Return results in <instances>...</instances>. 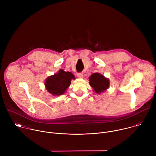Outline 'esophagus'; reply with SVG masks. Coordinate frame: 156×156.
Listing matches in <instances>:
<instances>
[{"label": "esophagus", "mask_w": 156, "mask_h": 156, "mask_svg": "<svg viewBox=\"0 0 156 156\" xmlns=\"http://www.w3.org/2000/svg\"><path fill=\"white\" fill-rule=\"evenodd\" d=\"M77 76L80 78H82L83 77V73L82 72H79L77 73Z\"/></svg>", "instance_id": "34e87169"}]
</instances>
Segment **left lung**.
I'll list each match as a JSON object with an SVG mask.
<instances>
[{
  "label": "left lung",
  "mask_w": 156,
  "mask_h": 156,
  "mask_svg": "<svg viewBox=\"0 0 156 156\" xmlns=\"http://www.w3.org/2000/svg\"><path fill=\"white\" fill-rule=\"evenodd\" d=\"M89 81L90 86L98 94L104 92L109 86V80L98 73L92 74Z\"/></svg>",
  "instance_id": "1"
}]
</instances>
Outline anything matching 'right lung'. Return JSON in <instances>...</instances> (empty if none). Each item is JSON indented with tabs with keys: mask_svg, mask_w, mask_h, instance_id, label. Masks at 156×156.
<instances>
[{
	"mask_svg": "<svg viewBox=\"0 0 156 156\" xmlns=\"http://www.w3.org/2000/svg\"><path fill=\"white\" fill-rule=\"evenodd\" d=\"M75 78L71 72L60 70L58 73L49 76L46 80L45 86L48 92L54 96L62 95L70 85L72 79Z\"/></svg>",
	"mask_w": 156,
	"mask_h": 156,
	"instance_id": "right-lung-1",
	"label": "right lung"
}]
</instances>
